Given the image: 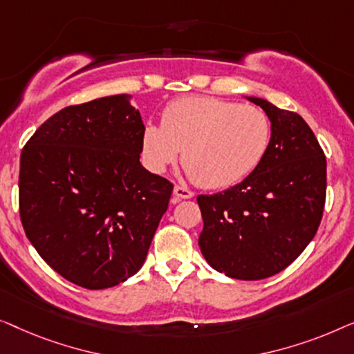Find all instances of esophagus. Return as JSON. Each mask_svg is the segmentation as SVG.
I'll use <instances>...</instances> for the list:
<instances>
[{
  "label": "esophagus",
  "instance_id": "1",
  "mask_svg": "<svg viewBox=\"0 0 354 354\" xmlns=\"http://www.w3.org/2000/svg\"><path fill=\"white\" fill-rule=\"evenodd\" d=\"M173 196H175V202H176L179 198H192L194 192L189 191V189L184 186H175V189H173Z\"/></svg>",
  "mask_w": 354,
  "mask_h": 354
}]
</instances>
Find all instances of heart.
Instances as JSON below:
<instances>
[{"label": "heart", "instance_id": "heart-1", "mask_svg": "<svg viewBox=\"0 0 354 354\" xmlns=\"http://www.w3.org/2000/svg\"><path fill=\"white\" fill-rule=\"evenodd\" d=\"M271 136V120L263 109L192 96L173 101L162 113V127L147 123L141 147L152 171L162 173L183 151L189 175L203 187L221 189L257 170Z\"/></svg>", "mask_w": 354, "mask_h": 354}]
</instances>
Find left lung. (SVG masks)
Returning <instances> with one entry per match:
<instances>
[{
	"mask_svg": "<svg viewBox=\"0 0 354 354\" xmlns=\"http://www.w3.org/2000/svg\"><path fill=\"white\" fill-rule=\"evenodd\" d=\"M272 125L265 158L242 183L198 196V245L208 265L227 277L260 281L290 265L319 227L326 202V156L308 123L266 99Z\"/></svg>",
	"mask_w": 354,
	"mask_h": 354,
	"instance_id": "obj_1",
	"label": "left lung"
}]
</instances>
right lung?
Returning <instances> with one entry per match:
<instances>
[{"label":"right lung","mask_w":354,"mask_h":354,"mask_svg":"<svg viewBox=\"0 0 354 354\" xmlns=\"http://www.w3.org/2000/svg\"><path fill=\"white\" fill-rule=\"evenodd\" d=\"M115 94L54 113L21 153L19 208L39 257L89 290L141 270L173 184L141 165V113Z\"/></svg>","instance_id":"1"}]
</instances>
